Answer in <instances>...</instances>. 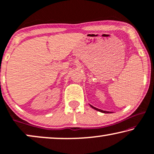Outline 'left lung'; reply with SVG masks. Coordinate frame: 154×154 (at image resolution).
<instances>
[{"label": "left lung", "instance_id": "8db88e82", "mask_svg": "<svg viewBox=\"0 0 154 154\" xmlns=\"http://www.w3.org/2000/svg\"><path fill=\"white\" fill-rule=\"evenodd\" d=\"M90 106H91V107L92 108H94V109L98 110V111H99V112H104V113H108V112H109L108 111H105V110H101V109H98V108H95V107H94V106H92L91 105H90Z\"/></svg>", "mask_w": 154, "mask_h": 154}]
</instances>
